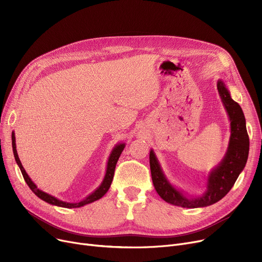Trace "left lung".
<instances>
[{"mask_svg":"<svg viewBox=\"0 0 262 262\" xmlns=\"http://www.w3.org/2000/svg\"><path fill=\"white\" fill-rule=\"evenodd\" d=\"M217 91L230 121V137L227 150L217 166L208 176L206 190L202 195L187 196L184 191L175 188L164 175L153 148L149 152V167L152 181L159 196L174 206L184 208H200L210 206L222 200L235 185L243 171L250 150L245 117L240 105L233 101L223 79L217 80Z\"/></svg>","mask_w":262,"mask_h":262,"instance_id":"8db88e82","label":"left lung"}]
</instances>
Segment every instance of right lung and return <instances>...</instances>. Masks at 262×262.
<instances>
[{
  "label": "right lung",
  "mask_w": 262,
  "mask_h": 262,
  "mask_svg": "<svg viewBox=\"0 0 262 262\" xmlns=\"http://www.w3.org/2000/svg\"><path fill=\"white\" fill-rule=\"evenodd\" d=\"M11 143H12V150H13V156H15L16 162L19 166L21 173L23 175L24 181L26 182L27 186L30 187V189L34 192V193L42 201L54 205V206H58V207H63V208H79L85 206L87 204H90L92 202H95L100 200L101 198H103L106 192L108 191V189L110 188V185L113 183V178L115 175V170H116V164L118 162V159L120 157V155L122 154L124 147H125V143H118L115 145V147L113 148L112 153H110L109 157H108V161H107V167H106V173L104 176V180L101 183V185L96 188L92 193H90L89 195H87L84 200H81L79 202L76 203H68V202H63L61 200H58L57 198H55L49 193H46L42 190L38 189V187L35 185V183L31 180V177L27 175L26 171L24 170L22 163L19 159L18 153H17V146H16V136H15V132L11 133Z\"/></svg>",
  "instance_id": "obj_1"
}]
</instances>
